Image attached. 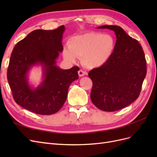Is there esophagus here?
<instances>
[{
    "mask_svg": "<svg viewBox=\"0 0 157 157\" xmlns=\"http://www.w3.org/2000/svg\"><path fill=\"white\" fill-rule=\"evenodd\" d=\"M78 73L79 77H84V76L85 75H87V73L84 72V71H83L82 70H79V71H78Z\"/></svg>",
    "mask_w": 157,
    "mask_h": 157,
    "instance_id": "1",
    "label": "esophagus"
}]
</instances>
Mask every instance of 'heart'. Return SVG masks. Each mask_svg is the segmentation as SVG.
I'll return each instance as SVG.
<instances>
[{"label":"heart","instance_id":"heart-1","mask_svg":"<svg viewBox=\"0 0 157 157\" xmlns=\"http://www.w3.org/2000/svg\"><path fill=\"white\" fill-rule=\"evenodd\" d=\"M116 41L111 35L89 32L70 38L68 48L63 52V58L69 62L82 58L86 67H101L111 59L115 49Z\"/></svg>","mask_w":157,"mask_h":157}]
</instances>
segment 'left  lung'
I'll return each mask as SVG.
<instances>
[{
	"label": "left lung",
	"mask_w": 157,
	"mask_h": 157,
	"mask_svg": "<svg viewBox=\"0 0 157 157\" xmlns=\"http://www.w3.org/2000/svg\"><path fill=\"white\" fill-rule=\"evenodd\" d=\"M97 28L113 31L117 40L108 63L88 73L93 82L90 98L100 110L115 111L138 98L147 74L145 54L137 40L121 27L106 25Z\"/></svg>",
	"instance_id": "8db88e82"
}]
</instances>
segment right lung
<instances>
[{
	"instance_id": "obj_1",
	"label": "right lung",
	"mask_w": 157,
	"mask_h": 157,
	"mask_svg": "<svg viewBox=\"0 0 157 157\" xmlns=\"http://www.w3.org/2000/svg\"><path fill=\"white\" fill-rule=\"evenodd\" d=\"M64 25L54 30L31 32L14 46L7 78L13 98L19 105L39 115H49L62 107L70 84L78 78V67L62 69L56 64L63 51ZM42 68V81L36 87L29 80L30 69Z\"/></svg>"
}]
</instances>
